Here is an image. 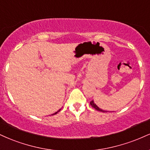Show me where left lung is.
Segmentation results:
<instances>
[{
    "label": "left lung",
    "mask_w": 150,
    "mask_h": 150,
    "mask_svg": "<svg viewBox=\"0 0 150 150\" xmlns=\"http://www.w3.org/2000/svg\"><path fill=\"white\" fill-rule=\"evenodd\" d=\"M90 105H91L92 106V107H93V108H95V109L96 110L103 112H106V111L103 110H102V109H100V108H99L98 107V106H97L96 105V104L94 103V102H93V100H91V101L90 102Z\"/></svg>",
    "instance_id": "1"
}]
</instances>
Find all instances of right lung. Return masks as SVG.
<instances>
[{
	"mask_svg": "<svg viewBox=\"0 0 150 150\" xmlns=\"http://www.w3.org/2000/svg\"><path fill=\"white\" fill-rule=\"evenodd\" d=\"M60 110H61V109H60V110H58L57 112H55V113H54V114H53V115H56V114H57V112H59V111H60Z\"/></svg>",
	"mask_w": 150,
	"mask_h": 150,
	"instance_id": "right-lung-1",
	"label": "right lung"
}]
</instances>
